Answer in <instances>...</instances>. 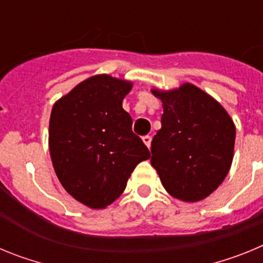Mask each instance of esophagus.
<instances>
[{
	"label": "esophagus",
	"instance_id": "1",
	"mask_svg": "<svg viewBox=\"0 0 263 263\" xmlns=\"http://www.w3.org/2000/svg\"><path fill=\"white\" fill-rule=\"evenodd\" d=\"M142 141H143V143L147 146V147H150V145H152V137H150V136L142 137Z\"/></svg>",
	"mask_w": 263,
	"mask_h": 263
}]
</instances>
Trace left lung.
Returning a JSON list of instances; mask_svg holds the SVG:
<instances>
[{
	"mask_svg": "<svg viewBox=\"0 0 263 263\" xmlns=\"http://www.w3.org/2000/svg\"><path fill=\"white\" fill-rule=\"evenodd\" d=\"M163 115L152 142V166L171 196L187 203L210 196L233 160L236 126L224 106L196 85L152 89Z\"/></svg>",
	"mask_w": 263,
	"mask_h": 263,
	"instance_id": "1",
	"label": "left lung"
}]
</instances>
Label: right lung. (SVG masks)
I'll return each mask as SVG.
<instances>
[{
	"label": "right lung",
	"instance_id": "obj_1",
	"mask_svg": "<svg viewBox=\"0 0 263 263\" xmlns=\"http://www.w3.org/2000/svg\"><path fill=\"white\" fill-rule=\"evenodd\" d=\"M132 87L124 79L95 75L60 97L51 110L53 170L64 190L92 210L118 199L137 164L150 158L122 108Z\"/></svg>",
	"mask_w": 263,
	"mask_h": 263
}]
</instances>
